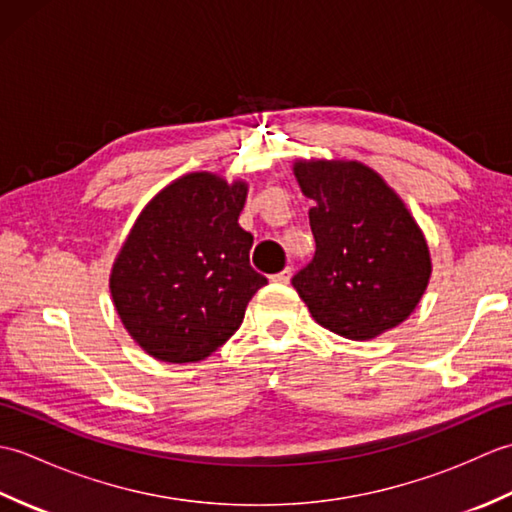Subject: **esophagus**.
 Listing matches in <instances>:
<instances>
[{"label":"esophagus","mask_w":512,"mask_h":512,"mask_svg":"<svg viewBox=\"0 0 512 512\" xmlns=\"http://www.w3.org/2000/svg\"><path fill=\"white\" fill-rule=\"evenodd\" d=\"M290 277H292V270L286 268V270H281V273L270 277V281H275V284H290Z\"/></svg>","instance_id":"34e87169"}]
</instances>
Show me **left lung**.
I'll use <instances>...</instances> for the list:
<instances>
[{
	"instance_id": "obj_1",
	"label": "left lung",
	"mask_w": 512,
	"mask_h": 512,
	"mask_svg": "<svg viewBox=\"0 0 512 512\" xmlns=\"http://www.w3.org/2000/svg\"><path fill=\"white\" fill-rule=\"evenodd\" d=\"M314 202L312 262L292 286L312 319L352 341L376 339L416 310L431 279V253L407 204L358 160H295Z\"/></svg>"
}]
</instances>
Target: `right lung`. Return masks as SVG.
I'll return each mask as SVG.
<instances>
[{
  "label": "right lung",
  "instance_id": "1",
  "mask_svg": "<svg viewBox=\"0 0 512 512\" xmlns=\"http://www.w3.org/2000/svg\"><path fill=\"white\" fill-rule=\"evenodd\" d=\"M248 182L184 173L158 191L114 259L110 292L129 336L162 363H200L239 330L266 286L237 224Z\"/></svg>",
  "mask_w": 512,
  "mask_h": 512
}]
</instances>
